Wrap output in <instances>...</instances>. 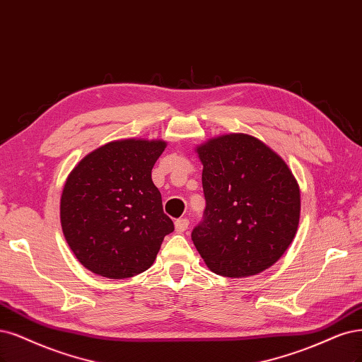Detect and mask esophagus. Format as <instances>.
Here are the masks:
<instances>
[{"label": "esophagus", "instance_id": "34e87169", "mask_svg": "<svg viewBox=\"0 0 362 362\" xmlns=\"http://www.w3.org/2000/svg\"><path fill=\"white\" fill-rule=\"evenodd\" d=\"M187 228H189V220H187V218H178L175 221L177 232H184Z\"/></svg>", "mask_w": 362, "mask_h": 362}]
</instances>
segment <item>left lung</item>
<instances>
[{
    "instance_id": "left-lung-1",
    "label": "left lung",
    "mask_w": 362,
    "mask_h": 362,
    "mask_svg": "<svg viewBox=\"0 0 362 362\" xmlns=\"http://www.w3.org/2000/svg\"><path fill=\"white\" fill-rule=\"evenodd\" d=\"M206 206L192 240L206 267L241 279L283 256L300 223L301 194L292 170L264 142L244 133L199 145Z\"/></svg>"
}]
</instances>
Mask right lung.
Masks as SVG:
<instances>
[{
  "mask_svg": "<svg viewBox=\"0 0 362 362\" xmlns=\"http://www.w3.org/2000/svg\"><path fill=\"white\" fill-rule=\"evenodd\" d=\"M165 148V141H114L70 172L59 205L62 233L73 255L97 276H138L173 232L151 178Z\"/></svg>",
  "mask_w": 362,
  "mask_h": 362,
  "instance_id": "obj_1",
  "label": "right lung"
}]
</instances>
